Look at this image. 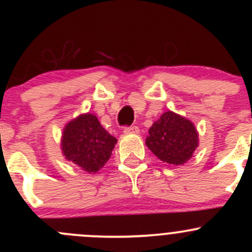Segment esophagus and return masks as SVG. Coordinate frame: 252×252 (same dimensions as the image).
<instances>
[{
	"label": "esophagus",
	"instance_id": "34e87169",
	"mask_svg": "<svg viewBox=\"0 0 252 252\" xmlns=\"http://www.w3.org/2000/svg\"><path fill=\"white\" fill-rule=\"evenodd\" d=\"M139 131H140V129L136 126H130L124 128V134H139Z\"/></svg>",
	"mask_w": 252,
	"mask_h": 252
}]
</instances>
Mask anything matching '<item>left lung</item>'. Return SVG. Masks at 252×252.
Masks as SVG:
<instances>
[{"label":"left lung","mask_w":252,"mask_h":252,"mask_svg":"<svg viewBox=\"0 0 252 252\" xmlns=\"http://www.w3.org/2000/svg\"><path fill=\"white\" fill-rule=\"evenodd\" d=\"M146 145L161 161L180 166L199 146V134L189 119L168 111L149 129Z\"/></svg>","instance_id":"left-lung-1"}]
</instances>
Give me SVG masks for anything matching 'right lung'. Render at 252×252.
Segmentation results:
<instances>
[{
	"label": "right lung",
	"instance_id": "obj_1",
	"mask_svg": "<svg viewBox=\"0 0 252 252\" xmlns=\"http://www.w3.org/2000/svg\"><path fill=\"white\" fill-rule=\"evenodd\" d=\"M117 139L94 114H80L63 129L61 147L65 159L88 173H96L110 159Z\"/></svg>",
	"mask_w": 252,
	"mask_h": 252
}]
</instances>
